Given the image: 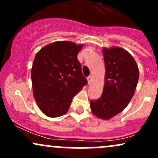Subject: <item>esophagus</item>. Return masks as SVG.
<instances>
[{"label":"esophagus","mask_w":158,"mask_h":158,"mask_svg":"<svg viewBox=\"0 0 158 158\" xmlns=\"http://www.w3.org/2000/svg\"><path fill=\"white\" fill-rule=\"evenodd\" d=\"M91 79H92V77H91V76H90V77H88V79H87V80H88V84H90V81H91Z\"/></svg>","instance_id":"1"}]
</instances>
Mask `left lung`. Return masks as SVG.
<instances>
[{
	"mask_svg": "<svg viewBox=\"0 0 158 158\" xmlns=\"http://www.w3.org/2000/svg\"><path fill=\"white\" fill-rule=\"evenodd\" d=\"M106 74L102 96L90 101L92 114L101 119H110L122 112L135 94L139 68L134 57L119 47L102 48Z\"/></svg>",
	"mask_w": 158,
	"mask_h": 158,
	"instance_id": "left-lung-1",
	"label": "left lung"
}]
</instances>
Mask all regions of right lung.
<instances>
[{
  "instance_id": "right-lung-1",
  "label": "right lung",
  "mask_w": 158,
  "mask_h": 158,
  "mask_svg": "<svg viewBox=\"0 0 158 158\" xmlns=\"http://www.w3.org/2000/svg\"><path fill=\"white\" fill-rule=\"evenodd\" d=\"M82 47L59 41L36 53L31 70L33 96L40 110L49 117L66 114L74 96L88 83L77 59Z\"/></svg>"
}]
</instances>
